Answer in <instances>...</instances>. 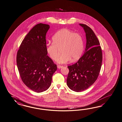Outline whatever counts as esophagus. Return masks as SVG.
I'll return each mask as SVG.
<instances>
[{
    "label": "esophagus",
    "instance_id": "obj_1",
    "mask_svg": "<svg viewBox=\"0 0 122 122\" xmlns=\"http://www.w3.org/2000/svg\"><path fill=\"white\" fill-rule=\"evenodd\" d=\"M63 67V66H61V65H57V67H58V68H62Z\"/></svg>",
    "mask_w": 122,
    "mask_h": 122
}]
</instances>
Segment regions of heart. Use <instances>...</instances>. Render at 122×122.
<instances>
[{
    "label": "heart",
    "instance_id": "heart-1",
    "mask_svg": "<svg viewBox=\"0 0 122 122\" xmlns=\"http://www.w3.org/2000/svg\"><path fill=\"white\" fill-rule=\"evenodd\" d=\"M52 43L46 44V52L54 61L59 58L60 51L62 54L58 60L60 63H65L71 59L75 61L82 54L84 43L82 36L68 29L64 28L57 31L52 37Z\"/></svg>",
    "mask_w": 122,
    "mask_h": 122
}]
</instances>
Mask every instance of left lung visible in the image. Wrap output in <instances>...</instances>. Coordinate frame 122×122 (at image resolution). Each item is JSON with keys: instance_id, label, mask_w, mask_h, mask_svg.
Listing matches in <instances>:
<instances>
[{"instance_id": "1", "label": "left lung", "mask_w": 122, "mask_h": 122, "mask_svg": "<svg viewBox=\"0 0 122 122\" xmlns=\"http://www.w3.org/2000/svg\"><path fill=\"white\" fill-rule=\"evenodd\" d=\"M86 33V49L76 63L67 67L69 70L66 84L76 92L87 89L95 82L102 63V51L99 40L93 30L86 24H79Z\"/></svg>"}]
</instances>
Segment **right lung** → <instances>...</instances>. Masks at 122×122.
<instances>
[{
  "label": "right lung",
  "instance_id": "add662e5",
  "mask_svg": "<svg viewBox=\"0 0 122 122\" xmlns=\"http://www.w3.org/2000/svg\"><path fill=\"white\" fill-rule=\"evenodd\" d=\"M48 24L39 23L24 38L17 52V65L21 79L29 88L40 93L51 86L57 65L47 55Z\"/></svg>",
  "mask_w": 122,
  "mask_h": 122
}]
</instances>
